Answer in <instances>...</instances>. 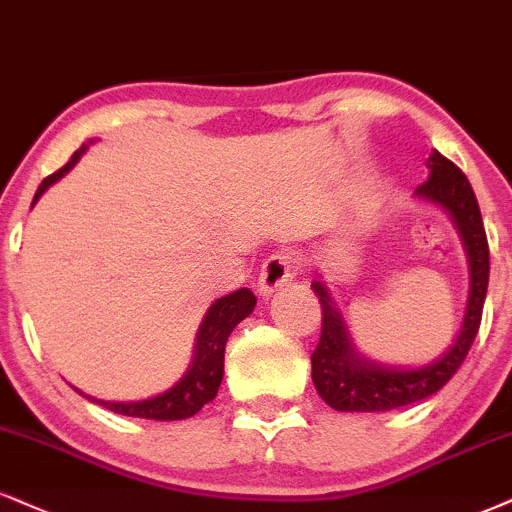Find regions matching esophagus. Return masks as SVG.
Returning <instances> with one entry per match:
<instances>
[{"instance_id":"esophagus-1","label":"esophagus","mask_w":512,"mask_h":512,"mask_svg":"<svg viewBox=\"0 0 512 512\" xmlns=\"http://www.w3.org/2000/svg\"><path fill=\"white\" fill-rule=\"evenodd\" d=\"M296 275V258L292 254H273L263 263L261 275H258V294L270 296L280 287H285Z\"/></svg>"}]
</instances>
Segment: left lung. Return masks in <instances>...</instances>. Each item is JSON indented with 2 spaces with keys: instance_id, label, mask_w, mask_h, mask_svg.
Listing matches in <instances>:
<instances>
[{
  "instance_id": "8db88e82",
  "label": "left lung",
  "mask_w": 512,
  "mask_h": 512,
  "mask_svg": "<svg viewBox=\"0 0 512 512\" xmlns=\"http://www.w3.org/2000/svg\"><path fill=\"white\" fill-rule=\"evenodd\" d=\"M427 168L430 178L415 189V197L432 201L449 213L468 256L470 289L463 323L446 351L420 368H394V365L368 361L353 346L344 315L334 304L323 277L315 275L311 287L323 306V330L311 356V375L320 399L334 410L384 413L437 394L456 375L477 337L489 285V244L482 213L468 178L456 163L434 149L427 159Z\"/></svg>"
}]
</instances>
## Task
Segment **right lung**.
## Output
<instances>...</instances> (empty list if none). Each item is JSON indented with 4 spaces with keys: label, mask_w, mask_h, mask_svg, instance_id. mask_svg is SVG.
I'll list each match as a JSON object with an SVG mask.
<instances>
[{
    "label": "right lung",
    "mask_w": 512,
    "mask_h": 512,
    "mask_svg": "<svg viewBox=\"0 0 512 512\" xmlns=\"http://www.w3.org/2000/svg\"><path fill=\"white\" fill-rule=\"evenodd\" d=\"M87 151V144L75 151L71 161L66 163L61 170L49 175L42 180V185L37 187L33 204L37 199L54 185L56 180H61L63 175L71 170L75 163L80 161V156ZM256 306V296L251 289H237V292L220 296L208 306V311L201 320L197 339H194V356L185 375L180 377L173 387L163 391V394L151 396L144 401H102L94 399V396H85L87 401L99 403V406L109 408L111 413L128 415V418H144V420H185L197 415L208 401L216 399L220 382H223V361H225V344L232 330L242 323L244 318H249L251 311Z\"/></svg>",
    "instance_id": "add662e5"
}]
</instances>
